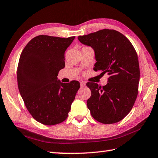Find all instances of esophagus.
Returning a JSON list of instances; mask_svg holds the SVG:
<instances>
[{
	"instance_id": "obj_1",
	"label": "esophagus",
	"mask_w": 158,
	"mask_h": 158,
	"mask_svg": "<svg viewBox=\"0 0 158 158\" xmlns=\"http://www.w3.org/2000/svg\"><path fill=\"white\" fill-rule=\"evenodd\" d=\"M85 85V84L84 81H81V82H80V85H81V87H84Z\"/></svg>"
}]
</instances>
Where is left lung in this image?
<instances>
[{"instance_id":"8db88e82","label":"left lung","mask_w":158,"mask_h":158,"mask_svg":"<svg viewBox=\"0 0 158 158\" xmlns=\"http://www.w3.org/2000/svg\"><path fill=\"white\" fill-rule=\"evenodd\" d=\"M78 40L94 49V70L109 76L103 86L86 84L91 90L87 100L91 116L103 124L119 122L129 114L137 97L140 70L137 52L129 40L115 30L103 29Z\"/></svg>"}]
</instances>
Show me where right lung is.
<instances>
[{
	"mask_svg": "<svg viewBox=\"0 0 158 158\" xmlns=\"http://www.w3.org/2000/svg\"><path fill=\"white\" fill-rule=\"evenodd\" d=\"M49 35L35 37L21 53L17 68L19 93L37 122L53 125L68 116L80 88L77 81L61 83L57 76L65 68V52L74 40Z\"/></svg>",
	"mask_w": 158,
	"mask_h": 158,
	"instance_id": "1",
	"label": "right lung"
}]
</instances>
